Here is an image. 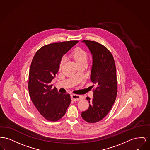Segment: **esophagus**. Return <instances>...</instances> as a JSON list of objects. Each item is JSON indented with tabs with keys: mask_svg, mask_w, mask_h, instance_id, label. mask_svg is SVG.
Wrapping results in <instances>:
<instances>
[{
	"mask_svg": "<svg viewBox=\"0 0 150 150\" xmlns=\"http://www.w3.org/2000/svg\"><path fill=\"white\" fill-rule=\"evenodd\" d=\"M82 96H81V95H79L77 94H71V99L75 102V101H79V99H82Z\"/></svg>",
	"mask_w": 150,
	"mask_h": 150,
	"instance_id": "esophagus-1",
	"label": "esophagus"
}]
</instances>
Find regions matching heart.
Wrapping results in <instances>:
<instances>
[{"instance_id":"1","label":"heart","mask_w":150,"mask_h":150,"mask_svg":"<svg viewBox=\"0 0 150 150\" xmlns=\"http://www.w3.org/2000/svg\"><path fill=\"white\" fill-rule=\"evenodd\" d=\"M72 57L74 59L76 63L78 65H80L81 64H86L87 60H88V55L86 52L82 50V48H77L75 49L71 53ZM65 61V57H63L59 64V69H61L63 66L64 62Z\"/></svg>"}]
</instances>
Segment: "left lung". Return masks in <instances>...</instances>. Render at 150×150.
I'll use <instances>...</instances> for the list:
<instances>
[{
    "label": "left lung",
    "instance_id": "obj_1",
    "mask_svg": "<svg viewBox=\"0 0 150 150\" xmlns=\"http://www.w3.org/2000/svg\"><path fill=\"white\" fill-rule=\"evenodd\" d=\"M93 55L91 81L95 85L94 98L87 97L89 107L82 112V118L88 123H95L104 118L110 111L117 94L116 68L113 55L102 44L83 40ZM93 85L92 86H94Z\"/></svg>",
    "mask_w": 150,
    "mask_h": 150
}]
</instances>
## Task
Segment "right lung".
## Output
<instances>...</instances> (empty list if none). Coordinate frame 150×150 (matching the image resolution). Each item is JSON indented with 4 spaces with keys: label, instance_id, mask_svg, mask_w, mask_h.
<instances>
[{
    "label": "right lung",
    "instance_id": "right-lung-1",
    "mask_svg": "<svg viewBox=\"0 0 150 150\" xmlns=\"http://www.w3.org/2000/svg\"><path fill=\"white\" fill-rule=\"evenodd\" d=\"M78 40L52 43L37 51L30 65L28 89L32 102L44 118L57 121L65 115L71 103L69 94H60L51 81L59 70L63 56Z\"/></svg>",
    "mask_w": 150,
    "mask_h": 150
}]
</instances>
